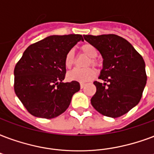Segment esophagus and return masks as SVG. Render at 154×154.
<instances>
[{"label": "esophagus", "instance_id": "obj_1", "mask_svg": "<svg viewBox=\"0 0 154 154\" xmlns=\"http://www.w3.org/2000/svg\"><path fill=\"white\" fill-rule=\"evenodd\" d=\"M80 86H81V88H82V89H83V88L85 86V83H81V84H80Z\"/></svg>", "mask_w": 154, "mask_h": 154}]
</instances>
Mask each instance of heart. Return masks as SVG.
I'll use <instances>...</instances> for the list:
<instances>
[{
  "label": "heart",
  "instance_id": "heart-1",
  "mask_svg": "<svg viewBox=\"0 0 154 154\" xmlns=\"http://www.w3.org/2000/svg\"><path fill=\"white\" fill-rule=\"evenodd\" d=\"M81 51L84 53L85 56L90 57V60L88 61L87 65L92 64L94 66L98 67L99 63L95 59L98 56V50L95 47L90 43H85L81 47ZM75 61V55L74 51L70 50L67 52L66 56L64 57V65L67 69H71L74 64ZM95 74V71L91 68H86V69H75L67 74V78L69 81L78 82H86L92 79Z\"/></svg>",
  "mask_w": 154,
  "mask_h": 154
}]
</instances>
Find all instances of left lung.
Segmentation results:
<instances>
[{
    "mask_svg": "<svg viewBox=\"0 0 154 154\" xmlns=\"http://www.w3.org/2000/svg\"><path fill=\"white\" fill-rule=\"evenodd\" d=\"M95 47L103 59V69L94 82L96 93L91 104L103 116L117 118L128 113L139 103L147 81L145 64L133 46L113 34L83 35Z\"/></svg>",
    "mask_w": 154,
    "mask_h": 154,
    "instance_id": "left-lung-1",
    "label": "left lung"
}]
</instances>
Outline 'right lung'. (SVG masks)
I'll list each match as a JSON object with an SVG mask.
<instances>
[{
    "mask_svg": "<svg viewBox=\"0 0 154 154\" xmlns=\"http://www.w3.org/2000/svg\"><path fill=\"white\" fill-rule=\"evenodd\" d=\"M81 35H51L26 49L14 68V91L32 116L52 119L64 113L78 82L64 83V57L79 42Z\"/></svg>",
    "mask_w": 154,
    "mask_h": 154,
    "instance_id": "obj_1",
    "label": "right lung"
}]
</instances>
